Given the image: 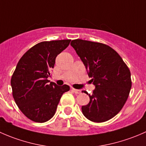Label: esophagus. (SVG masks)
<instances>
[{
    "mask_svg": "<svg viewBox=\"0 0 146 146\" xmlns=\"http://www.w3.org/2000/svg\"><path fill=\"white\" fill-rule=\"evenodd\" d=\"M72 91H73V92H75L76 94H80V92H81V90H76L74 89V88H72Z\"/></svg>",
    "mask_w": 146,
    "mask_h": 146,
    "instance_id": "obj_1",
    "label": "esophagus"
}]
</instances>
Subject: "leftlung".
Wrapping results in <instances>:
<instances>
[{"label":"left lung","instance_id":"8db88e82","mask_svg":"<svg viewBox=\"0 0 146 146\" xmlns=\"http://www.w3.org/2000/svg\"><path fill=\"white\" fill-rule=\"evenodd\" d=\"M70 45L95 86L91 95L85 91L90 102L82 106V114L92 121H107L118 114L129 98L132 83L129 68L108 45L78 39Z\"/></svg>","mask_w":146,"mask_h":146}]
</instances>
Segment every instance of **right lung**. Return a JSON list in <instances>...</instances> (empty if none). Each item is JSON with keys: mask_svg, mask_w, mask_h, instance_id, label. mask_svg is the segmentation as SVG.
<instances>
[{"mask_svg": "<svg viewBox=\"0 0 146 146\" xmlns=\"http://www.w3.org/2000/svg\"><path fill=\"white\" fill-rule=\"evenodd\" d=\"M70 39L36 44L21 57L11 78L15 102L30 120L44 123L55 114L67 85L58 86L47 80L58 54L68 47Z\"/></svg>", "mask_w": 146, "mask_h": 146, "instance_id": "obj_1", "label": "right lung"}]
</instances>
